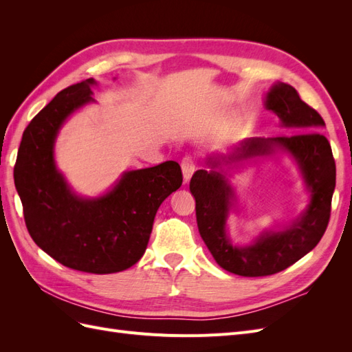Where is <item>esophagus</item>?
<instances>
[{
  "instance_id": "1",
  "label": "esophagus",
  "mask_w": 352,
  "mask_h": 352,
  "mask_svg": "<svg viewBox=\"0 0 352 352\" xmlns=\"http://www.w3.org/2000/svg\"><path fill=\"white\" fill-rule=\"evenodd\" d=\"M180 166H182V172H184V179L185 182H189L190 176L194 175V172L197 170V164H195V160L194 157L190 155H185L182 158V163H180Z\"/></svg>"
}]
</instances>
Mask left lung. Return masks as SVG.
<instances>
[{"mask_svg": "<svg viewBox=\"0 0 352 352\" xmlns=\"http://www.w3.org/2000/svg\"><path fill=\"white\" fill-rule=\"evenodd\" d=\"M265 107L294 132L265 140L255 138L243 141L235 158L269 154L273 146H280L291 153L311 190V202L301 219L291 229L267 233L251 247H232L226 236L232 190L225 176L214 170H198L189 184L197 202V223L202 241L220 267L243 278L279 273L302 258L320 242L329 225L336 184L332 148L320 132V127L324 126L322 116L304 102L296 89L287 83L274 85L267 94Z\"/></svg>", "mask_w": 352, "mask_h": 352, "instance_id": "8db88e82", "label": "left lung"}]
</instances>
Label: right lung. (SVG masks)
Here are the masks:
<instances>
[{
  "label": "right lung",
  "mask_w": 352,
  "mask_h": 352,
  "mask_svg": "<svg viewBox=\"0 0 352 352\" xmlns=\"http://www.w3.org/2000/svg\"><path fill=\"white\" fill-rule=\"evenodd\" d=\"M94 79L60 91L23 132L14 184L30 238L69 269L117 273L141 260L162 202L182 185L176 162L127 172L98 199H80L57 172L52 145L63 122L92 101Z\"/></svg>",
  "instance_id": "right-lung-1"
}]
</instances>
